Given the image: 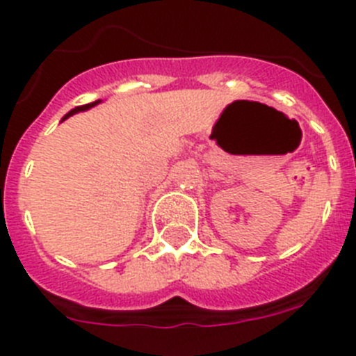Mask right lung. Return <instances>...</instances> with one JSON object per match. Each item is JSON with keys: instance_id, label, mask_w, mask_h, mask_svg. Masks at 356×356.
Instances as JSON below:
<instances>
[{"instance_id": "obj_1", "label": "right lung", "mask_w": 356, "mask_h": 356, "mask_svg": "<svg viewBox=\"0 0 356 356\" xmlns=\"http://www.w3.org/2000/svg\"><path fill=\"white\" fill-rule=\"evenodd\" d=\"M102 102V99H97V102H92V103H87V105H81V106H76V108H72L71 112H69V114H65L64 115V119H62V121H65V119L69 118V115H72V114H76V112H83V110H89V108H92V106H96L97 103Z\"/></svg>"}]
</instances>
